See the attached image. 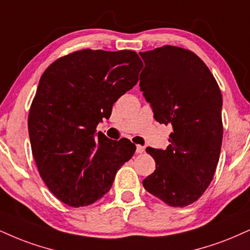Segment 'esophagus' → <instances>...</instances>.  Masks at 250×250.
I'll return each mask as SVG.
<instances>
[{"label":"esophagus","instance_id":"1","mask_svg":"<svg viewBox=\"0 0 250 250\" xmlns=\"http://www.w3.org/2000/svg\"><path fill=\"white\" fill-rule=\"evenodd\" d=\"M136 152H137V154H143V152H144V146H136Z\"/></svg>","mask_w":250,"mask_h":250}]
</instances>
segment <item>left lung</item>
I'll return each mask as SVG.
<instances>
[{"mask_svg":"<svg viewBox=\"0 0 250 250\" xmlns=\"http://www.w3.org/2000/svg\"><path fill=\"white\" fill-rule=\"evenodd\" d=\"M140 87L159 123L172 125L167 149L148 146L156 170L143 180L149 193L173 207L194 203L211 184L222 143V96L197 55L167 46L140 52Z\"/></svg>","mask_w":250,"mask_h":250,"instance_id":"obj_1","label":"left lung"}]
</instances>
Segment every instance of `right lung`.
I'll use <instances>...</instances> for the list:
<instances>
[{"mask_svg":"<svg viewBox=\"0 0 250 250\" xmlns=\"http://www.w3.org/2000/svg\"><path fill=\"white\" fill-rule=\"evenodd\" d=\"M142 60L130 50H81L52 62L39 80L28 128L39 174L60 201L87 206L112 188L136 146L96 133L114 102L136 85Z\"/></svg>","mask_w":250,"mask_h":250,"instance_id":"obj_1","label":"right lung"}]
</instances>
